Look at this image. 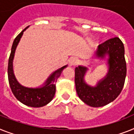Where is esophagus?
I'll list each match as a JSON object with an SVG mask.
<instances>
[{
    "mask_svg": "<svg viewBox=\"0 0 134 134\" xmlns=\"http://www.w3.org/2000/svg\"><path fill=\"white\" fill-rule=\"evenodd\" d=\"M78 64V59L77 58H72V59H70V64L71 66H75Z\"/></svg>",
    "mask_w": 134,
    "mask_h": 134,
    "instance_id": "1",
    "label": "esophagus"
}]
</instances>
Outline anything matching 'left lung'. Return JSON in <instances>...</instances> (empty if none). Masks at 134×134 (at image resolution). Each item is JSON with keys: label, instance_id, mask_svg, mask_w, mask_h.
I'll list each match as a JSON object with an SVG mask.
<instances>
[{"label": "left lung", "instance_id": "obj_1", "mask_svg": "<svg viewBox=\"0 0 134 134\" xmlns=\"http://www.w3.org/2000/svg\"><path fill=\"white\" fill-rule=\"evenodd\" d=\"M98 57L109 55V72L96 87H90L85 83L83 77L87 68L79 66L75 68V87L82 101L94 108L102 107L116 99L122 91L127 74L123 43L114 37L100 44L97 51Z\"/></svg>", "mask_w": 134, "mask_h": 134}]
</instances>
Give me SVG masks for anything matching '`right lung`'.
Returning <instances> with one entry per match:
<instances>
[{"mask_svg":"<svg viewBox=\"0 0 134 134\" xmlns=\"http://www.w3.org/2000/svg\"><path fill=\"white\" fill-rule=\"evenodd\" d=\"M26 28L20 33L14 40L12 47V51L10 53L8 62V80L10 88L12 92L18 100L22 103L29 107L33 108H40L47 105L53 99L55 93V83L57 81L58 77L60 76L62 71L67 66H64L57 70L51 75V77L47 79L46 85L40 88H28L23 87L18 83L15 79L13 72V59L15 48L20 40L25 31Z\"/></svg>","mask_w":134,"mask_h":134,"instance_id":"add662e5","label":"right lung"}]
</instances>
